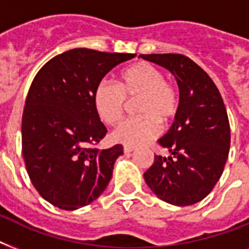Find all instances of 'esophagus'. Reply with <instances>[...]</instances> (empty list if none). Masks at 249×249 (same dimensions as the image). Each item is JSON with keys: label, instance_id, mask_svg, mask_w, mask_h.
Returning a JSON list of instances; mask_svg holds the SVG:
<instances>
[{"label": "esophagus", "instance_id": "obj_1", "mask_svg": "<svg viewBox=\"0 0 249 249\" xmlns=\"http://www.w3.org/2000/svg\"><path fill=\"white\" fill-rule=\"evenodd\" d=\"M134 151V147H132V146H125L124 147V152L125 154H129V152Z\"/></svg>", "mask_w": 249, "mask_h": 249}]
</instances>
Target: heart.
Listing matches in <instances>:
<instances>
[{
  "label": "heart",
  "instance_id": "heart-1",
  "mask_svg": "<svg viewBox=\"0 0 249 249\" xmlns=\"http://www.w3.org/2000/svg\"><path fill=\"white\" fill-rule=\"evenodd\" d=\"M136 102L138 117L126 121L113 133V140L126 146H142L159 136L160 124L168 125L177 116L181 106L179 91L160 68L137 63L119 73L117 86L102 83L93 91V105L98 116L107 125L115 126L124 119L128 102Z\"/></svg>",
  "mask_w": 249,
  "mask_h": 249
}]
</instances>
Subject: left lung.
Returning <instances> with one entry per match:
<instances>
[{
	"label": "left lung",
	"mask_w": 249,
	"mask_h": 249,
	"mask_svg": "<svg viewBox=\"0 0 249 249\" xmlns=\"http://www.w3.org/2000/svg\"><path fill=\"white\" fill-rule=\"evenodd\" d=\"M177 80L181 106L173 125L158 142L169 156L155 155L143 177L156 196L185 207L203 200L224 172L230 124L224 101L208 73L182 54H142Z\"/></svg>",
	"instance_id": "left-lung-1"
}]
</instances>
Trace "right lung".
<instances>
[{
    "label": "right lung",
    "instance_id": "obj_1",
    "mask_svg": "<svg viewBox=\"0 0 249 249\" xmlns=\"http://www.w3.org/2000/svg\"><path fill=\"white\" fill-rule=\"evenodd\" d=\"M134 56L72 49L35 76L21 119V148L31 182L50 204L66 211L81 208L112 178L123 146L94 147L107 129L94 108L93 91L113 67Z\"/></svg>",
    "mask_w": 249,
    "mask_h": 249
}]
</instances>
